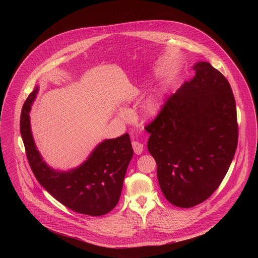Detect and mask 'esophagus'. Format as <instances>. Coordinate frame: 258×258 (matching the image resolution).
Here are the masks:
<instances>
[{
  "label": "esophagus",
  "instance_id": "obj_1",
  "mask_svg": "<svg viewBox=\"0 0 258 258\" xmlns=\"http://www.w3.org/2000/svg\"><path fill=\"white\" fill-rule=\"evenodd\" d=\"M132 147L134 149L135 154H137V155L142 154V152H143V150H144L143 144L139 143L138 141H133V142H132Z\"/></svg>",
  "mask_w": 258,
  "mask_h": 258
}]
</instances>
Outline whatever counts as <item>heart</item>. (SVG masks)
<instances>
[{
  "instance_id": "1",
  "label": "heart",
  "mask_w": 258,
  "mask_h": 258,
  "mask_svg": "<svg viewBox=\"0 0 258 258\" xmlns=\"http://www.w3.org/2000/svg\"><path fill=\"white\" fill-rule=\"evenodd\" d=\"M159 107H160L159 96L157 94H151V95L148 96L143 102L142 114L147 118L154 117L158 113ZM119 115L122 116V117H125V116L128 115V111L125 110V109H121L119 112Z\"/></svg>"
}]
</instances>
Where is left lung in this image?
<instances>
[{
  "instance_id": "8db88e82",
  "label": "left lung",
  "mask_w": 258,
  "mask_h": 258,
  "mask_svg": "<svg viewBox=\"0 0 258 258\" xmlns=\"http://www.w3.org/2000/svg\"><path fill=\"white\" fill-rule=\"evenodd\" d=\"M192 70L194 78L169 97L145 128L161 190L172 205L184 209L203 203L219 187L238 139L228 81L207 61Z\"/></svg>"
}]
</instances>
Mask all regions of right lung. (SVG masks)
<instances>
[{
    "mask_svg": "<svg viewBox=\"0 0 258 258\" xmlns=\"http://www.w3.org/2000/svg\"><path fill=\"white\" fill-rule=\"evenodd\" d=\"M38 86L27 98L21 114V135L27 157L38 183L56 201L82 215L99 217L117 205L128 165L133 157L129 134L105 139L78 167L58 171L49 167L36 146L30 111L37 97Z\"/></svg>",
    "mask_w": 258,
    "mask_h": 258,
    "instance_id": "obj_1",
    "label": "right lung"
}]
</instances>
